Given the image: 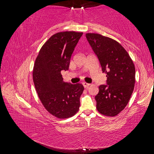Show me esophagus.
Returning a JSON list of instances; mask_svg holds the SVG:
<instances>
[{
    "label": "esophagus",
    "instance_id": "esophagus-1",
    "mask_svg": "<svg viewBox=\"0 0 154 154\" xmlns=\"http://www.w3.org/2000/svg\"><path fill=\"white\" fill-rule=\"evenodd\" d=\"M83 86H84V88H88L90 85V83H85V82H84V83H83Z\"/></svg>",
    "mask_w": 154,
    "mask_h": 154
}]
</instances>
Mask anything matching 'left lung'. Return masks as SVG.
Listing matches in <instances>:
<instances>
[{
	"instance_id": "1",
	"label": "left lung",
	"mask_w": 154,
	"mask_h": 154,
	"mask_svg": "<svg viewBox=\"0 0 154 154\" xmlns=\"http://www.w3.org/2000/svg\"><path fill=\"white\" fill-rule=\"evenodd\" d=\"M86 38L106 74L105 85L95 96L99 113L115 116L126 107L133 92L135 68L125 49L116 41L99 34L88 33Z\"/></svg>"
}]
</instances>
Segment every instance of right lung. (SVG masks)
Segmentation results:
<instances>
[{
  "label": "right lung",
  "instance_id": "obj_1",
  "mask_svg": "<svg viewBox=\"0 0 154 154\" xmlns=\"http://www.w3.org/2000/svg\"><path fill=\"white\" fill-rule=\"evenodd\" d=\"M82 32H62L51 36L40 49L33 69V82L44 107L54 116L64 119L79 111L81 83L64 82L62 71L69 70L70 60Z\"/></svg>",
  "mask_w": 154,
  "mask_h": 154
}]
</instances>
